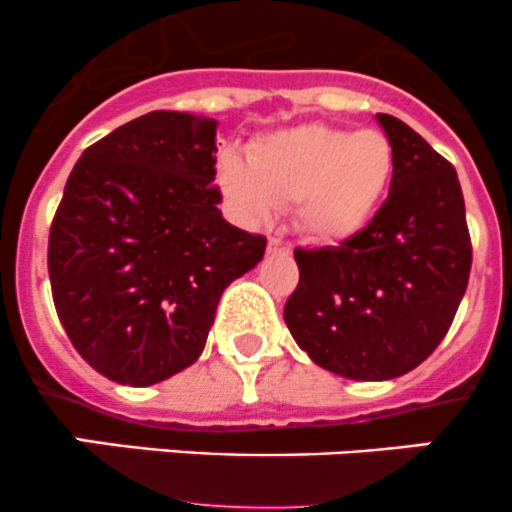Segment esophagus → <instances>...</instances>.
<instances>
[{"label":"esophagus","mask_w":512,"mask_h":512,"mask_svg":"<svg viewBox=\"0 0 512 512\" xmlns=\"http://www.w3.org/2000/svg\"><path fill=\"white\" fill-rule=\"evenodd\" d=\"M267 250L270 252H289V245L285 240H282V237H270V242H267Z\"/></svg>","instance_id":"obj_1"}]
</instances>
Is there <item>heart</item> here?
<instances>
[{
	"label": "heart",
	"mask_w": 512,
	"mask_h": 512,
	"mask_svg": "<svg viewBox=\"0 0 512 512\" xmlns=\"http://www.w3.org/2000/svg\"><path fill=\"white\" fill-rule=\"evenodd\" d=\"M220 185L245 218H270L297 203L312 240L337 242L366 225L394 175V146L376 128L304 123L257 138L250 160H220Z\"/></svg>",
	"instance_id": "obj_1"
}]
</instances>
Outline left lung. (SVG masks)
Returning <instances> with one entry per match:
<instances>
[{
	"mask_svg": "<svg viewBox=\"0 0 512 512\" xmlns=\"http://www.w3.org/2000/svg\"><path fill=\"white\" fill-rule=\"evenodd\" d=\"M394 175L364 230L337 247L294 250L299 285L285 322L314 364L356 381L416 369L451 329L471 275V235L456 168L389 113Z\"/></svg>",
	"mask_w": 512,
	"mask_h": 512,
	"instance_id": "left-lung-1",
	"label": "left lung"
}]
</instances>
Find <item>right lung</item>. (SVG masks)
<instances>
[{
	"mask_svg": "<svg viewBox=\"0 0 512 512\" xmlns=\"http://www.w3.org/2000/svg\"><path fill=\"white\" fill-rule=\"evenodd\" d=\"M215 118L151 111L81 153L49 230L54 307L106 379L151 386L205 349L220 294L267 240L218 210Z\"/></svg>",
	"mask_w": 512,
	"mask_h": 512,
	"instance_id": "right-lung-1",
	"label": "right lung"
}]
</instances>
